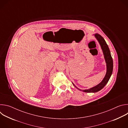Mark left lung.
<instances>
[{
  "label": "left lung",
  "instance_id": "1",
  "mask_svg": "<svg viewBox=\"0 0 128 128\" xmlns=\"http://www.w3.org/2000/svg\"><path fill=\"white\" fill-rule=\"evenodd\" d=\"M94 35L95 36V38L97 39V40L99 42L101 46V49L102 50L106 64V73L105 76V77L103 79V80L100 83H99L97 86L93 88H91L89 89L82 90H80L78 88V87H76L74 83H72V84H74L78 90H82V92H84L86 93H96L100 90L101 89H102L106 84L108 82L109 79H110L111 76L112 74V71H113V66H114L113 60L111 56L110 52V50H109L108 45L107 44L104 39L100 35L96 33Z\"/></svg>",
  "mask_w": 128,
  "mask_h": 128
}]
</instances>
